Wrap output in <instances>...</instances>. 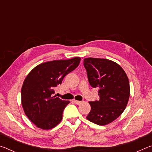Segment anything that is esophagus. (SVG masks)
<instances>
[{"label": "esophagus", "instance_id": "esophagus-1", "mask_svg": "<svg viewBox=\"0 0 152 152\" xmlns=\"http://www.w3.org/2000/svg\"><path fill=\"white\" fill-rule=\"evenodd\" d=\"M73 102H74V103L75 104H81L82 103V101H77V100H74L73 101Z\"/></svg>", "mask_w": 152, "mask_h": 152}]
</instances>
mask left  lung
Masks as SVG:
<instances>
[{"instance_id":"1","label":"left lung","mask_w":152,"mask_h":152,"mask_svg":"<svg viewBox=\"0 0 152 152\" xmlns=\"http://www.w3.org/2000/svg\"><path fill=\"white\" fill-rule=\"evenodd\" d=\"M89 83L99 88V101L89 102L87 119L106 125L119 117L127 107L130 95L127 74L119 64L107 59L88 58L84 60Z\"/></svg>"}]
</instances>
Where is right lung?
Segmentation results:
<instances>
[{"instance_id":"add662e5","label":"right lung","mask_w":152,"mask_h":152,"mask_svg":"<svg viewBox=\"0 0 152 152\" xmlns=\"http://www.w3.org/2000/svg\"><path fill=\"white\" fill-rule=\"evenodd\" d=\"M80 61V57L47 61L28 74L21 88V104L25 114L36 127L48 130L60 123L64 110L70 101L53 94L56 87L75 70Z\"/></svg>"}]
</instances>
